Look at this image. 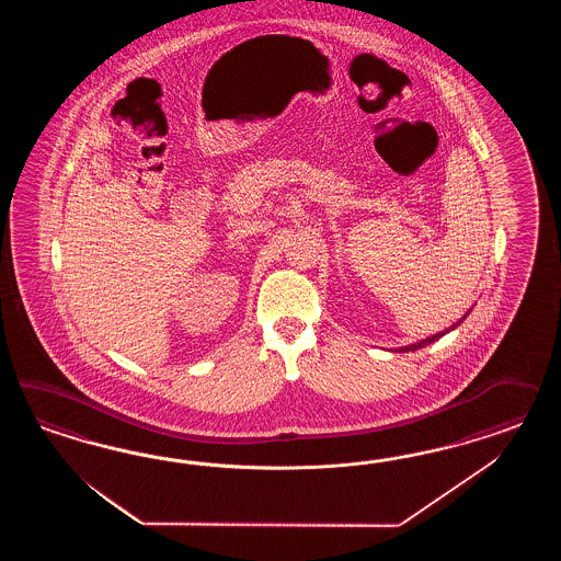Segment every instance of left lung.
<instances>
[{"instance_id":"left-lung-1","label":"left lung","mask_w":561,"mask_h":561,"mask_svg":"<svg viewBox=\"0 0 561 561\" xmlns=\"http://www.w3.org/2000/svg\"><path fill=\"white\" fill-rule=\"evenodd\" d=\"M467 314H469V312H467ZM467 314H465V317H462V319H459V321H457V324H453V327H450V329H455V327H459V324L462 323V321H465V319H467ZM450 329H446V331H442V333H436V335H432V337H427V340L420 341V343H415V345H409V347H403V350H401V352H415V350H420V347H424V345H430V343H432V341L440 340L442 335H446V333H448V331H450Z\"/></svg>"}]
</instances>
